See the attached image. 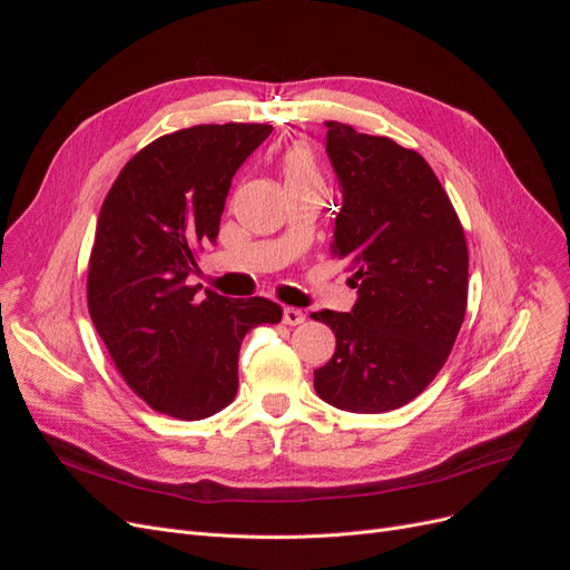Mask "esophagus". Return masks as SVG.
Here are the masks:
<instances>
[{"mask_svg": "<svg viewBox=\"0 0 570 570\" xmlns=\"http://www.w3.org/2000/svg\"><path fill=\"white\" fill-rule=\"evenodd\" d=\"M284 323H286V325H301V323H305L303 309H297V307H284Z\"/></svg>", "mask_w": 570, "mask_h": 570, "instance_id": "obj_1", "label": "esophagus"}]
</instances>
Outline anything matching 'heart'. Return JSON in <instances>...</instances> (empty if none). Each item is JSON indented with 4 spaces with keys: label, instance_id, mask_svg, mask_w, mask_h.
<instances>
[{
    "label": "heart",
    "instance_id": "1",
    "mask_svg": "<svg viewBox=\"0 0 570 570\" xmlns=\"http://www.w3.org/2000/svg\"><path fill=\"white\" fill-rule=\"evenodd\" d=\"M282 173L286 189L291 187H305V185H321V170L316 166L314 155L305 145H295L282 159Z\"/></svg>",
    "mask_w": 570,
    "mask_h": 570
}]
</instances>
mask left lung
<instances>
[{"label": "left lung", "instance_id": "8db88e82", "mask_svg": "<svg viewBox=\"0 0 570 570\" xmlns=\"http://www.w3.org/2000/svg\"><path fill=\"white\" fill-rule=\"evenodd\" d=\"M325 127L342 187L331 249L353 273L357 301L351 312L312 314L337 340L314 387L342 411L383 413L421 395L455 344L466 312V239L421 155L342 122Z\"/></svg>", "mask_w": 570, "mask_h": 570}]
</instances>
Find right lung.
Here are the masks:
<instances>
[{
  "mask_svg": "<svg viewBox=\"0 0 570 570\" xmlns=\"http://www.w3.org/2000/svg\"><path fill=\"white\" fill-rule=\"evenodd\" d=\"M269 125H198L142 147L112 183L97 222L87 307L117 372L159 413L200 421L237 393V353L267 297L233 301L187 286L196 254L217 243L235 170Z\"/></svg>",
  "mask_w": 570,
  "mask_h": 570,
  "instance_id": "right-lung-1",
  "label": "right lung"
}]
</instances>
